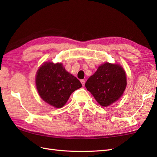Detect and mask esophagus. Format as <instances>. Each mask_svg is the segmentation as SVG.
Instances as JSON below:
<instances>
[{"label":"esophagus","instance_id":"1","mask_svg":"<svg viewBox=\"0 0 157 157\" xmlns=\"http://www.w3.org/2000/svg\"><path fill=\"white\" fill-rule=\"evenodd\" d=\"M81 83L83 86H84L85 85V80H84V79H82V80H81Z\"/></svg>","mask_w":157,"mask_h":157}]
</instances>
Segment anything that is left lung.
<instances>
[{
    "label": "left lung",
    "mask_w": 157,
    "mask_h": 157,
    "mask_svg": "<svg viewBox=\"0 0 157 157\" xmlns=\"http://www.w3.org/2000/svg\"><path fill=\"white\" fill-rule=\"evenodd\" d=\"M127 85L126 74L121 66L105 63L90 77L85 86L102 106H108L119 100Z\"/></svg>",
    "instance_id": "obj_1"
}]
</instances>
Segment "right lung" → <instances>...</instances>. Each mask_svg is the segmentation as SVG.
<instances>
[{"instance_id":"1","label":"right lung","mask_w":157,"mask_h":157,"mask_svg":"<svg viewBox=\"0 0 157 157\" xmlns=\"http://www.w3.org/2000/svg\"><path fill=\"white\" fill-rule=\"evenodd\" d=\"M36 84L43 101L55 108H61L70 95L82 87L75 77L63 67L62 63L46 62L38 70Z\"/></svg>"}]
</instances>
